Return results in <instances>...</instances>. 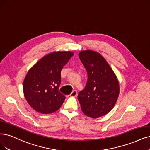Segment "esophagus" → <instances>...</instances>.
<instances>
[{"mask_svg": "<svg viewBox=\"0 0 150 150\" xmlns=\"http://www.w3.org/2000/svg\"><path fill=\"white\" fill-rule=\"evenodd\" d=\"M77 95V92L76 91H73L71 93V94L69 95L71 97H76Z\"/></svg>", "mask_w": 150, "mask_h": 150, "instance_id": "1", "label": "esophagus"}]
</instances>
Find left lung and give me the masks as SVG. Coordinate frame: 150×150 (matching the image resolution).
Wrapping results in <instances>:
<instances>
[{
  "label": "left lung",
  "mask_w": 150,
  "mask_h": 150,
  "mask_svg": "<svg viewBox=\"0 0 150 150\" xmlns=\"http://www.w3.org/2000/svg\"><path fill=\"white\" fill-rule=\"evenodd\" d=\"M79 57L87 73V81L77 99L85 115L97 118L114 107L119 95L117 77L107 61L92 50L81 51Z\"/></svg>",
  "instance_id": "obj_1"
}]
</instances>
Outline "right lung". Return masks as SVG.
<instances>
[{
    "mask_svg": "<svg viewBox=\"0 0 150 150\" xmlns=\"http://www.w3.org/2000/svg\"><path fill=\"white\" fill-rule=\"evenodd\" d=\"M74 53L57 51L40 59L25 76L23 93L26 100L33 109L43 114L58 110L65 100L59 91L61 71Z\"/></svg>",
    "mask_w": 150,
    "mask_h": 150,
    "instance_id": "add662e5",
    "label": "right lung"
}]
</instances>
